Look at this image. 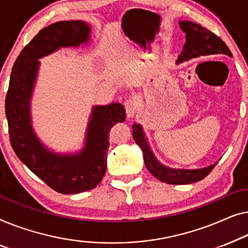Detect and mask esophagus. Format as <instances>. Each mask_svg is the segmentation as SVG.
<instances>
[{"instance_id":"34e87169","label":"esophagus","mask_w":248,"mask_h":248,"mask_svg":"<svg viewBox=\"0 0 248 248\" xmlns=\"http://www.w3.org/2000/svg\"><path fill=\"white\" fill-rule=\"evenodd\" d=\"M124 109H125V112H127V116L129 118L134 117V114L136 113V111H137V108H138V102L136 101V99L134 97H129L124 102Z\"/></svg>"}]
</instances>
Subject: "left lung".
Masks as SVG:
<instances>
[{
    "label": "left lung",
    "mask_w": 248,
    "mask_h": 248,
    "mask_svg": "<svg viewBox=\"0 0 248 248\" xmlns=\"http://www.w3.org/2000/svg\"><path fill=\"white\" fill-rule=\"evenodd\" d=\"M180 27L186 32V43L184 44L183 50L177 58L176 62H182L187 59L199 57V56H209L215 54L227 55L232 57L229 48L217 34L211 32L207 28L191 21H181ZM132 137L137 145L141 148L144 155V162L147 170L160 182L167 184H190L203 180L209 173L214 170L216 164L204 169L199 170H174L169 169L160 164L153 155L146 140L144 131L140 124L132 125Z\"/></svg>",
    "instance_id": "1"
}]
</instances>
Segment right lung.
I'll return each mask as SVG.
<instances>
[{"label":"right lung","instance_id":"right-lung-1","mask_svg":"<svg viewBox=\"0 0 248 248\" xmlns=\"http://www.w3.org/2000/svg\"><path fill=\"white\" fill-rule=\"evenodd\" d=\"M90 26L84 21H61L40 30L16 58L5 97V114L12 148L21 162L48 186L62 194L94 189L107 170L109 134L124 123L125 111L120 103L94 107L79 154L57 155L45 148L30 124V97L36 81L38 59L61 47L88 43Z\"/></svg>","mask_w":248,"mask_h":248}]
</instances>
